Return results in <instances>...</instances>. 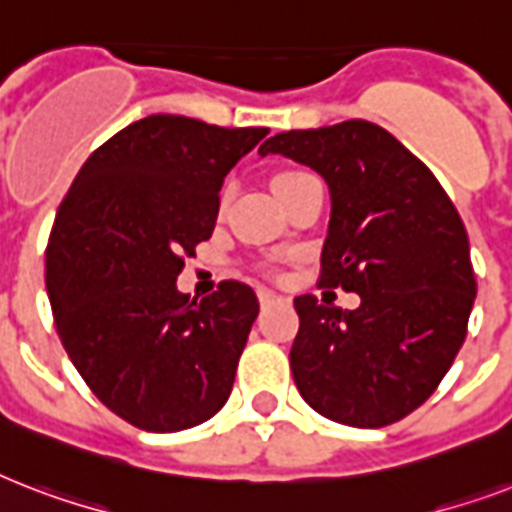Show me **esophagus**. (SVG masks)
<instances>
[{
	"instance_id": "1",
	"label": "esophagus",
	"mask_w": 512,
	"mask_h": 512,
	"mask_svg": "<svg viewBox=\"0 0 512 512\" xmlns=\"http://www.w3.org/2000/svg\"><path fill=\"white\" fill-rule=\"evenodd\" d=\"M257 297H260V305H263V308H271V305L281 303V297L276 295V292H271V289H260Z\"/></svg>"
}]
</instances>
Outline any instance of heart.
<instances>
[{
  "instance_id": "b5f03b06",
  "label": "heart",
  "mask_w": 512,
  "mask_h": 512,
  "mask_svg": "<svg viewBox=\"0 0 512 512\" xmlns=\"http://www.w3.org/2000/svg\"><path fill=\"white\" fill-rule=\"evenodd\" d=\"M297 175H303V172H297V170L279 172V175H276V180H273V188H276V185H281V183H287V180H292V177H297Z\"/></svg>"
}]
</instances>
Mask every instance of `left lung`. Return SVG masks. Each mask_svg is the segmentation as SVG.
<instances>
[{
	"mask_svg": "<svg viewBox=\"0 0 512 512\" xmlns=\"http://www.w3.org/2000/svg\"><path fill=\"white\" fill-rule=\"evenodd\" d=\"M268 154L327 180L332 220L319 284L361 297L356 311L295 297L289 366L300 396L353 428L404 420L468 335L476 273L460 212L412 151L364 119L279 132L260 146Z\"/></svg>",
	"mask_w": 512,
	"mask_h": 512,
	"instance_id": "8db88e82",
	"label": "left lung"
}]
</instances>
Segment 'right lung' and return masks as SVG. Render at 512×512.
<instances>
[{
	"mask_svg": "<svg viewBox=\"0 0 512 512\" xmlns=\"http://www.w3.org/2000/svg\"><path fill=\"white\" fill-rule=\"evenodd\" d=\"M268 135L154 114L95 148L63 196L44 252L60 342L122 420L175 433L231 396L260 303L241 281L177 292L183 255L215 231L231 167Z\"/></svg>",
	"mask_w": 512,
	"mask_h": 512,
	"instance_id": "obj_1",
	"label": "right lung"
}]
</instances>
